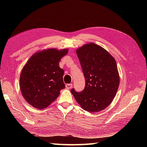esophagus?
I'll return each instance as SVG.
<instances>
[{"label": "esophagus", "instance_id": "obj_1", "mask_svg": "<svg viewBox=\"0 0 147 147\" xmlns=\"http://www.w3.org/2000/svg\"><path fill=\"white\" fill-rule=\"evenodd\" d=\"M72 86H73V84H66V85H65V87H66L67 89H71L72 88Z\"/></svg>", "mask_w": 147, "mask_h": 147}]
</instances>
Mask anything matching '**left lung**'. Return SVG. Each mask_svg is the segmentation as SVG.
<instances>
[{"label": "left lung", "mask_w": 147, "mask_h": 147, "mask_svg": "<svg viewBox=\"0 0 147 147\" xmlns=\"http://www.w3.org/2000/svg\"><path fill=\"white\" fill-rule=\"evenodd\" d=\"M84 76L85 87L82 92H71L84 110L97 112L111 104L119 85L116 62L102 47L94 43L76 50Z\"/></svg>", "instance_id": "1"}]
</instances>
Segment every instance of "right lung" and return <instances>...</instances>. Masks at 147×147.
<instances>
[{"label": "right lung", "instance_id": "obj_1", "mask_svg": "<svg viewBox=\"0 0 147 147\" xmlns=\"http://www.w3.org/2000/svg\"><path fill=\"white\" fill-rule=\"evenodd\" d=\"M68 49H49L36 52L22 69L20 86L22 95L33 107L46 108L65 88L64 70L59 63Z\"/></svg>", "mask_w": 147, "mask_h": 147}]
</instances>
